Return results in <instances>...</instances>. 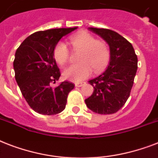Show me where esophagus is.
<instances>
[{
	"label": "esophagus",
	"instance_id": "esophagus-1",
	"mask_svg": "<svg viewBox=\"0 0 158 158\" xmlns=\"http://www.w3.org/2000/svg\"><path fill=\"white\" fill-rule=\"evenodd\" d=\"M85 84V82H78V83H75V87H78V88H79V87H82L83 85H84Z\"/></svg>",
	"mask_w": 158,
	"mask_h": 158
}]
</instances>
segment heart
Segmentation results:
<instances>
[{"instance_id":"b5f03b06","label":"heart","mask_w":158,"mask_h":158,"mask_svg":"<svg viewBox=\"0 0 158 158\" xmlns=\"http://www.w3.org/2000/svg\"><path fill=\"white\" fill-rule=\"evenodd\" d=\"M74 50L81 51L77 64L66 67L63 71V76L71 81L79 82L90 75L92 69L98 73L106 66L110 60V50L103 41L97 40L94 36L87 32L72 36L69 38ZM54 57L60 64H64L69 57V49L62 42L54 48Z\"/></svg>"}]
</instances>
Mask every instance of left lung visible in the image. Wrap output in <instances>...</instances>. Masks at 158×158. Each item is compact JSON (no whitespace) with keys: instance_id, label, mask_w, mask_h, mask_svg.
Wrapping results in <instances>:
<instances>
[{"instance_id":"left-lung-1","label":"left lung","mask_w":158,"mask_h":158,"mask_svg":"<svg viewBox=\"0 0 158 158\" xmlns=\"http://www.w3.org/2000/svg\"><path fill=\"white\" fill-rule=\"evenodd\" d=\"M110 48V62L99 76L89 80L94 93L85 99L94 112L107 115L117 112L127 101L138 69V58L132 44L115 31L89 28Z\"/></svg>"}]
</instances>
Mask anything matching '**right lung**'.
I'll return each instance as SVG.
<instances>
[{
  "mask_svg": "<svg viewBox=\"0 0 158 158\" xmlns=\"http://www.w3.org/2000/svg\"><path fill=\"white\" fill-rule=\"evenodd\" d=\"M77 27L39 31L21 43L15 52L14 69L22 95L34 111L56 115L65 108L67 97L74 84L62 82L52 88L60 76L54 57V48L60 38Z\"/></svg>",
  "mask_w": 158,
  "mask_h": 158,
  "instance_id": "obj_1",
  "label": "right lung"
}]
</instances>
